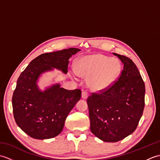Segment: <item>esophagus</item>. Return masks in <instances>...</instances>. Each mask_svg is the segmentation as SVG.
I'll return each mask as SVG.
<instances>
[{"mask_svg": "<svg viewBox=\"0 0 160 160\" xmlns=\"http://www.w3.org/2000/svg\"><path fill=\"white\" fill-rule=\"evenodd\" d=\"M87 98H88V93L85 91H82V99H87Z\"/></svg>", "mask_w": 160, "mask_h": 160, "instance_id": "1", "label": "esophagus"}]
</instances>
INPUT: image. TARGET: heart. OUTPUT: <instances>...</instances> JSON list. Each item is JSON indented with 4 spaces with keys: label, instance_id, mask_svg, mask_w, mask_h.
Returning <instances> with one entry per match:
<instances>
[{
    "label": "heart",
    "instance_id": "1",
    "mask_svg": "<svg viewBox=\"0 0 160 160\" xmlns=\"http://www.w3.org/2000/svg\"><path fill=\"white\" fill-rule=\"evenodd\" d=\"M122 64L116 58L102 55L86 56L78 60L76 72L82 77H89L88 84L91 89L102 91L108 89L118 80Z\"/></svg>",
    "mask_w": 160,
    "mask_h": 160
}]
</instances>
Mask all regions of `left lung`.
<instances>
[{"instance_id": "1", "label": "left lung", "mask_w": 160, "mask_h": 160, "mask_svg": "<svg viewBox=\"0 0 160 160\" xmlns=\"http://www.w3.org/2000/svg\"><path fill=\"white\" fill-rule=\"evenodd\" d=\"M113 54L124 65L121 76L109 89L87 98L91 131L107 142L132 133L144 108L145 85L140 71L130 58Z\"/></svg>"}]
</instances>
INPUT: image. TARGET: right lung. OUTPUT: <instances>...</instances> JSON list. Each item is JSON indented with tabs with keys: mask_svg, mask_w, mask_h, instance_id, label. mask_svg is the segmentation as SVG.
Returning a JSON list of instances; mask_svg holds the SVG:
<instances>
[{
	"mask_svg": "<svg viewBox=\"0 0 160 160\" xmlns=\"http://www.w3.org/2000/svg\"><path fill=\"white\" fill-rule=\"evenodd\" d=\"M80 49L69 48L46 53L33 59L17 80L12 96L17 125L34 139L46 140L58 135L64 122L81 98V91L67 90L60 83L41 90L38 82L43 73L54 69L67 73L69 58Z\"/></svg>",
	"mask_w": 160,
	"mask_h": 160,
	"instance_id": "add662e5",
	"label": "right lung"
}]
</instances>
